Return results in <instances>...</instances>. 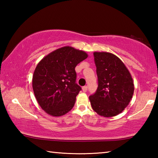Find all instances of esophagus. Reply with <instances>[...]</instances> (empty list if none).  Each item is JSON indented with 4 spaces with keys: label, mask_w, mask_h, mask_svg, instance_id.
Here are the masks:
<instances>
[{
    "label": "esophagus",
    "mask_w": 158,
    "mask_h": 158,
    "mask_svg": "<svg viewBox=\"0 0 158 158\" xmlns=\"http://www.w3.org/2000/svg\"><path fill=\"white\" fill-rule=\"evenodd\" d=\"M87 90H88V87L86 86V85H85V86H83L82 87V90L84 92H86Z\"/></svg>",
    "instance_id": "obj_1"
}]
</instances>
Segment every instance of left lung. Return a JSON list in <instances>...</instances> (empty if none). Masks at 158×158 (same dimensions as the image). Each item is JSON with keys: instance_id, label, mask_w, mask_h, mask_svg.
Segmentation results:
<instances>
[{"instance_id": "8db88e82", "label": "left lung", "mask_w": 158, "mask_h": 158, "mask_svg": "<svg viewBox=\"0 0 158 158\" xmlns=\"http://www.w3.org/2000/svg\"><path fill=\"white\" fill-rule=\"evenodd\" d=\"M98 75L97 90L89 96L93 110L100 116L112 117L124 110L134 93V82L126 66L108 52H94Z\"/></svg>"}]
</instances>
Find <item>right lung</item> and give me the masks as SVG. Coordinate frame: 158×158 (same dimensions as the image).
<instances>
[{
    "label": "right lung",
    "instance_id": "obj_1",
    "mask_svg": "<svg viewBox=\"0 0 158 158\" xmlns=\"http://www.w3.org/2000/svg\"><path fill=\"white\" fill-rule=\"evenodd\" d=\"M88 57L84 51L63 47L44 57L36 66L33 89L41 108L52 116H60L73 108L81 88L76 83L75 68Z\"/></svg>",
    "mask_w": 158,
    "mask_h": 158
}]
</instances>
